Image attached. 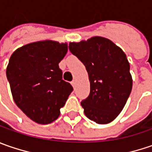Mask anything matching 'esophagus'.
I'll return each instance as SVG.
<instances>
[{
  "label": "esophagus",
  "instance_id": "1",
  "mask_svg": "<svg viewBox=\"0 0 152 152\" xmlns=\"http://www.w3.org/2000/svg\"><path fill=\"white\" fill-rule=\"evenodd\" d=\"M71 85H73V87H74V86H75V85H76V81H75V80H73V81L71 82Z\"/></svg>",
  "mask_w": 152,
  "mask_h": 152
}]
</instances>
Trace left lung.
I'll return each mask as SVG.
<instances>
[{
    "mask_svg": "<svg viewBox=\"0 0 152 152\" xmlns=\"http://www.w3.org/2000/svg\"><path fill=\"white\" fill-rule=\"evenodd\" d=\"M69 50L84 63L89 75L91 92L81 102L85 116L99 124L113 122L131 93L133 79L126 54L101 36L70 42Z\"/></svg>",
    "mask_w": 152,
    "mask_h": 152,
    "instance_id": "1",
    "label": "left lung"
}]
</instances>
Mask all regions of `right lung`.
Masks as SVG:
<instances>
[{"mask_svg": "<svg viewBox=\"0 0 152 152\" xmlns=\"http://www.w3.org/2000/svg\"><path fill=\"white\" fill-rule=\"evenodd\" d=\"M67 52V43L32 42L12 54L7 77L16 105L39 124L57 119L73 87L64 81L59 62Z\"/></svg>", "mask_w": 152, "mask_h": 152, "instance_id": "1", "label": "right lung"}]
</instances>
